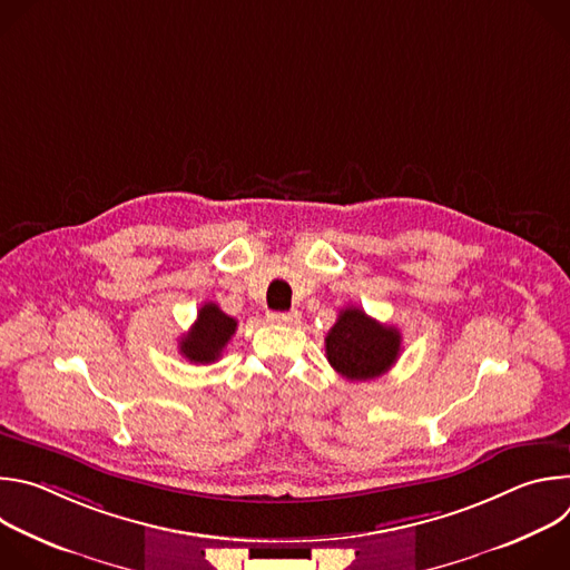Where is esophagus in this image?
Returning <instances> with one entry per match:
<instances>
[{
	"label": "esophagus",
	"instance_id": "34e87169",
	"mask_svg": "<svg viewBox=\"0 0 570 570\" xmlns=\"http://www.w3.org/2000/svg\"><path fill=\"white\" fill-rule=\"evenodd\" d=\"M299 320V313L297 311H273L268 313V322L273 324H295Z\"/></svg>",
	"mask_w": 570,
	"mask_h": 570
}]
</instances>
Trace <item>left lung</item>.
Instances as JSON below:
<instances>
[{
    "mask_svg": "<svg viewBox=\"0 0 570 570\" xmlns=\"http://www.w3.org/2000/svg\"><path fill=\"white\" fill-rule=\"evenodd\" d=\"M327 361L350 381H367L385 374L399 358L401 334L381 324L358 306L341 311L334 327L324 338Z\"/></svg>",
    "mask_w": 570,
    "mask_h": 570,
    "instance_id": "8db88e82",
    "label": "left lung"
}]
</instances>
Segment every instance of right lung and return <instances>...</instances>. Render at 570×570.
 Masks as SVG:
<instances>
[{
    "mask_svg": "<svg viewBox=\"0 0 570 570\" xmlns=\"http://www.w3.org/2000/svg\"><path fill=\"white\" fill-rule=\"evenodd\" d=\"M236 332V320L220 311L218 304L205 302L191 330L180 338V354L191 363H214Z\"/></svg>",
    "mask_w": 570,
    "mask_h": 570,
    "instance_id": "add662e5",
    "label": "right lung"
}]
</instances>
